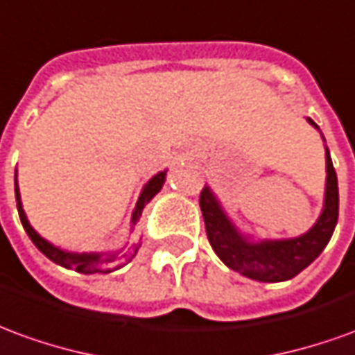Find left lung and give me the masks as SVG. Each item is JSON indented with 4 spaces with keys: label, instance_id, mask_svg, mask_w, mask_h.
I'll return each mask as SVG.
<instances>
[{
    "label": "left lung",
    "instance_id": "8db88e82",
    "mask_svg": "<svg viewBox=\"0 0 355 355\" xmlns=\"http://www.w3.org/2000/svg\"><path fill=\"white\" fill-rule=\"evenodd\" d=\"M307 121L319 128L311 119ZM324 157H327V190H324L323 213L313 225V229L298 238L248 242L246 238L238 234V230L227 219L211 190L207 186L203 188L200 192V207L205 223V232L209 244L223 263L254 281L282 282L296 277L315 257H319L333 236L338 220V180L329 150Z\"/></svg>",
    "mask_w": 355,
    "mask_h": 355
}]
</instances>
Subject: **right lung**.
Instances as JSON below:
<instances>
[{
    "mask_svg": "<svg viewBox=\"0 0 355 355\" xmlns=\"http://www.w3.org/2000/svg\"><path fill=\"white\" fill-rule=\"evenodd\" d=\"M15 178H17V175H15ZM163 182H165V173H159V175H155L148 184L144 186L142 194H140L138 202H136L135 213H132V223H135V225L136 220L140 219L146 203L150 202L153 196L159 192ZM15 196H17V209H19V217H21L22 227H24L26 234H28L32 242H34V246L38 248L40 252L46 255L48 259H51L53 263L61 265V267H65V269H74V271L84 272V275H92V272H101V275H103V272L115 271L119 267H123L125 263H128V261L136 255V252H138V244H132V246H128L126 250H123V254L121 255H105V257L100 254H71V252H63V250H59V248H55L53 244H49L48 240H44V238L40 236L38 232L31 227V223L26 220V215L22 211V203L21 196H19L17 180H15Z\"/></svg>",
    "mask_w": 355,
    "mask_h": 355,
    "instance_id": "right-lung-1",
    "label": "right lung"
}]
</instances>
